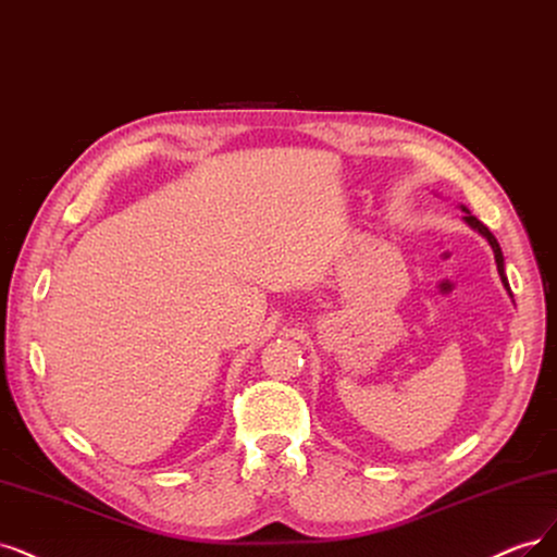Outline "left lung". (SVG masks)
I'll list each match as a JSON object with an SVG mask.
<instances>
[{"mask_svg": "<svg viewBox=\"0 0 557 557\" xmlns=\"http://www.w3.org/2000/svg\"><path fill=\"white\" fill-rule=\"evenodd\" d=\"M462 212H465V222H468L474 231H479L483 238H486L488 243H491V247H493V252H495V263H497V273H499V280H502V284H505V289H507V294L511 296V289H509V282H507V275H505V257H502V249H499V243L495 240V236L493 233L488 231V226L483 224V222H479L474 214L468 210V208H462Z\"/></svg>", "mask_w": 557, "mask_h": 557, "instance_id": "1", "label": "left lung"}]
</instances>
